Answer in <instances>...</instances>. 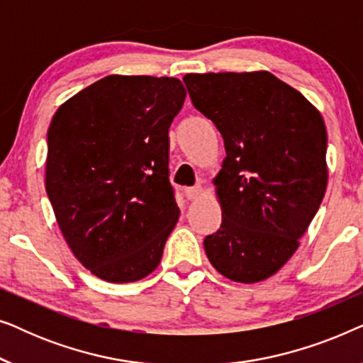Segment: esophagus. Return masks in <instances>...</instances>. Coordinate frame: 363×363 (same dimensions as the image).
<instances>
[{"label": "esophagus", "instance_id": "obj_1", "mask_svg": "<svg viewBox=\"0 0 363 363\" xmlns=\"http://www.w3.org/2000/svg\"><path fill=\"white\" fill-rule=\"evenodd\" d=\"M183 193H185L186 200H195V198L201 195V188L200 186H186Z\"/></svg>", "mask_w": 363, "mask_h": 363}]
</instances>
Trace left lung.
<instances>
[{"label":"left lung","instance_id":"obj_1","mask_svg":"<svg viewBox=\"0 0 363 363\" xmlns=\"http://www.w3.org/2000/svg\"><path fill=\"white\" fill-rule=\"evenodd\" d=\"M195 108L225 140L215 180L221 226L205 238L213 267L236 282L264 281L299 247L327 188L319 111L267 71L186 74Z\"/></svg>","mask_w":363,"mask_h":363}]
</instances>
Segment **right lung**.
<instances>
[{"label": "right lung", "mask_w": 363, "mask_h": 363, "mask_svg": "<svg viewBox=\"0 0 363 363\" xmlns=\"http://www.w3.org/2000/svg\"><path fill=\"white\" fill-rule=\"evenodd\" d=\"M175 77L107 76L54 113L46 191L64 240L104 281L133 282L160 264L180 210L168 180Z\"/></svg>", "instance_id": "1"}]
</instances>
